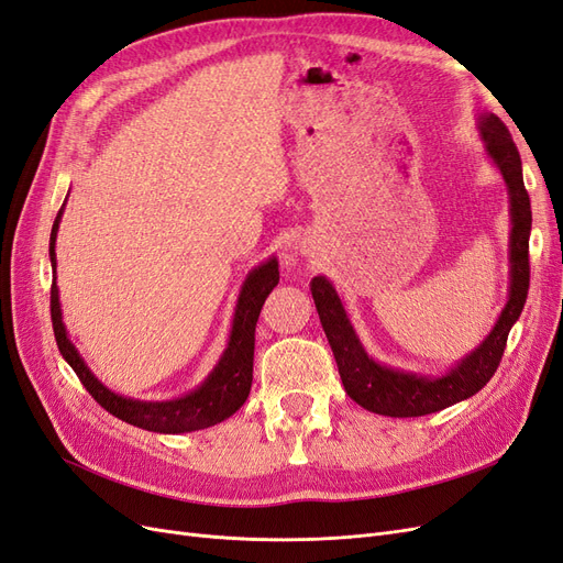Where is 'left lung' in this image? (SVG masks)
I'll list each match as a JSON object with an SVG mask.
<instances>
[{
  "mask_svg": "<svg viewBox=\"0 0 563 563\" xmlns=\"http://www.w3.org/2000/svg\"><path fill=\"white\" fill-rule=\"evenodd\" d=\"M479 131L486 145V155L500 168L509 195V300L500 312L496 327L474 347L465 360H460L444 376H418L399 368H389L373 362L356 338L350 317L340 302L333 284L327 277H314L310 291L317 305L323 333L333 350L340 380L347 395L371 413L389 418H418L437 413L476 395L500 366L509 329L519 319L528 296V236H531V199L523 187L521 157L500 117L484 112Z\"/></svg>",
  "mask_w": 563,
  "mask_h": 563,
  "instance_id": "left-lung-1",
  "label": "left lung"
}]
</instances>
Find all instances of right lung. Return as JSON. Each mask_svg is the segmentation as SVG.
<instances>
[{
  "mask_svg": "<svg viewBox=\"0 0 563 563\" xmlns=\"http://www.w3.org/2000/svg\"><path fill=\"white\" fill-rule=\"evenodd\" d=\"M63 209L65 203L54 220V228H51V242H48L51 269L54 272H56V234H58ZM277 284H279L277 258H269L267 263L249 272V277L242 286L240 300H236L230 343L223 356H220V362L209 373V378L203 380L195 391L172 401H139V399L114 395L112 389H108L93 376L89 366L84 364L77 347L70 343V338H67L56 279L51 284V321H54V335H56L63 360L73 366L81 385L87 387L89 395L103 406L108 413L150 432H162V434L195 432V430H203V428H211V424L223 422L225 418H230L234 411H240L244 406L253 383L255 321L261 317L265 298Z\"/></svg>",
  "mask_w": 563,
  "mask_h": 563,
  "instance_id": "obj_1",
  "label": "right lung"
}]
</instances>
